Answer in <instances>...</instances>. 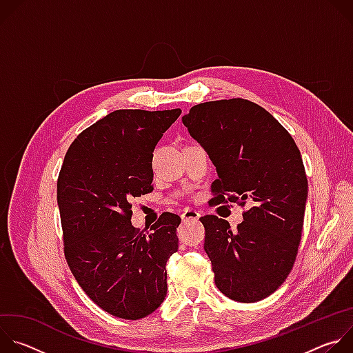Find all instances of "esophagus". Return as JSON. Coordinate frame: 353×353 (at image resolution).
<instances>
[{
    "mask_svg": "<svg viewBox=\"0 0 353 353\" xmlns=\"http://www.w3.org/2000/svg\"><path fill=\"white\" fill-rule=\"evenodd\" d=\"M199 218V214L196 211H192V210H185L183 211L181 214V221L183 222H191V221H198Z\"/></svg>",
    "mask_w": 353,
    "mask_h": 353,
    "instance_id": "obj_1",
    "label": "esophagus"
}]
</instances>
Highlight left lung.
Masks as SVG:
<instances>
[{
    "mask_svg": "<svg viewBox=\"0 0 353 353\" xmlns=\"http://www.w3.org/2000/svg\"><path fill=\"white\" fill-rule=\"evenodd\" d=\"M183 124L216 168L212 203L248 207L234 232L215 215L199 218L215 285L236 301L263 300L297 256L307 199L300 150L272 114L240 97L195 105Z\"/></svg>",
    "mask_w": 353,
    "mask_h": 353,
    "instance_id": "obj_1",
    "label": "left lung"
}]
</instances>
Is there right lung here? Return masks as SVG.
I'll use <instances>...</instances> for the list:
<instances>
[{"label":"right lung","instance_id":"right-lung-1","mask_svg":"<svg viewBox=\"0 0 353 353\" xmlns=\"http://www.w3.org/2000/svg\"><path fill=\"white\" fill-rule=\"evenodd\" d=\"M180 114L116 110L75 138L59 174L68 267L92 301L119 319H143L166 297L181 219L163 212L143 234L131 225L130 201L154 190L155 146Z\"/></svg>","mask_w":353,"mask_h":353}]
</instances>
